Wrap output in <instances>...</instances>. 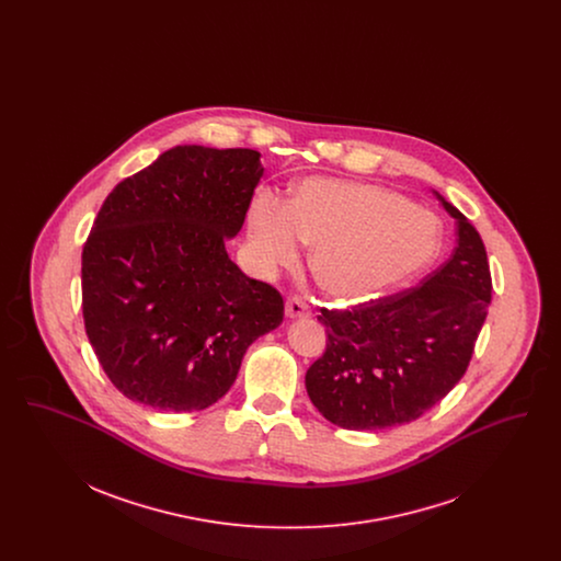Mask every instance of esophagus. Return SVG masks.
Returning <instances> with one entry per match:
<instances>
[{
  "label": "esophagus",
  "mask_w": 561,
  "mask_h": 561,
  "mask_svg": "<svg viewBox=\"0 0 561 561\" xmlns=\"http://www.w3.org/2000/svg\"><path fill=\"white\" fill-rule=\"evenodd\" d=\"M286 316L288 318H307L309 316V305L300 296H288L286 300Z\"/></svg>",
  "instance_id": "1"
}]
</instances>
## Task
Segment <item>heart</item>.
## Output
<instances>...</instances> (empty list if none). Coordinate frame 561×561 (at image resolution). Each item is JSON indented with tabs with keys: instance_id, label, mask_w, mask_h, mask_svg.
I'll use <instances>...</instances> for the list:
<instances>
[{
	"instance_id": "1",
	"label": "heart",
	"mask_w": 561,
	"mask_h": 561,
	"mask_svg": "<svg viewBox=\"0 0 561 561\" xmlns=\"http://www.w3.org/2000/svg\"><path fill=\"white\" fill-rule=\"evenodd\" d=\"M250 254L261 271L290 265L298 241L313 245L311 267L339 300H366L428 265L439 225L389 188L309 179L290 206L261 191L248 210Z\"/></svg>"
}]
</instances>
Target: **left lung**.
<instances>
[{
	"label": "left lung",
	"mask_w": 561,
	"mask_h": 561,
	"mask_svg": "<svg viewBox=\"0 0 561 561\" xmlns=\"http://www.w3.org/2000/svg\"><path fill=\"white\" fill-rule=\"evenodd\" d=\"M456 218L458 245L427 277L351 309H321L325 351L305 376L307 393L330 423L380 431L421 419L467 373L492 300L478 229Z\"/></svg>",
	"instance_id": "left-lung-1"
}]
</instances>
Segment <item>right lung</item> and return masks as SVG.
<instances>
[{
  "label": "right lung",
  "mask_w": 561,
  "mask_h": 561,
  "mask_svg": "<svg viewBox=\"0 0 561 561\" xmlns=\"http://www.w3.org/2000/svg\"><path fill=\"white\" fill-rule=\"evenodd\" d=\"M261 176L254 149L185 145L108 193L81 250V313L128 400L168 412L213 405L245 348L284 320L282 294L225 250Z\"/></svg>",
  "instance_id": "add662e5"
}]
</instances>
